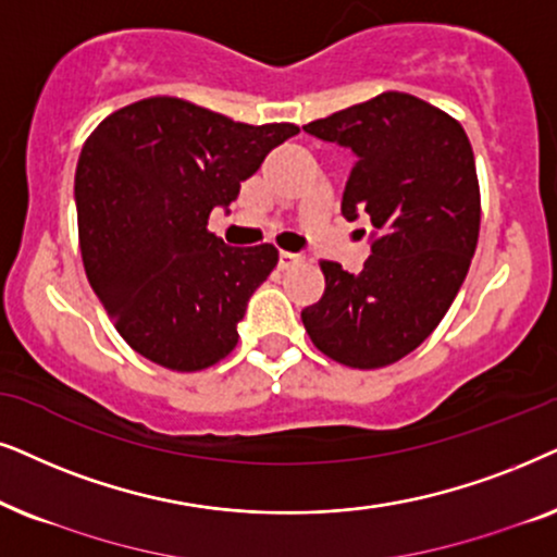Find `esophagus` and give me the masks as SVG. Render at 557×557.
Masks as SVG:
<instances>
[{
  "instance_id": "1",
  "label": "esophagus",
  "mask_w": 557,
  "mask_h": 557,
  "mask_svg": "<svg viewBox=\"0 0 557 557\" xmlns=\"http://www.w3.org/2000/svg\"><path fill=\"white\" fill-rule=\"evenodd\" d=\"M302 257L295 255V251H280V270H290V267L300 264Z\"/></svg>"
}]
</instances>
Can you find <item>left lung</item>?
<instances>
[{"instance_id":"8db88e82","label":"left lung","mask_w":557,"mask_h":557,"mask_svg":"<svg viewBox=\"0 0 557 557\" xmlns=\"http://www.w3.org/2000/svg\"><path fill=\"white\" fill-rule=\"evenodd\" d=\"M356 154L341 213H367L372 255L359 274L323 259V298L302 310L310 341L351 369H380L414 351L461 290L481 224L469 137L454 116L384 91L302 127Z\"/></svg>"}]
</instances>
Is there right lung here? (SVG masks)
I'll list each match as a JSON object with an SVG mask.
<instances>
[{
	"mask_svg": "<svg viewBox=\"0 0 557 557\" xmlns=\"http://www.w3.org/2000/svg\"><path fill=\"white\" fill-rule=\"evenodd\" d=\"M298 132L150 96L88 135L76 168L81 257L119 336L145 359L201 372L234 351L236 325L277 267V249L226 247L206 226Z\"/></svg>",
	"mask_w": 557,
	"mask_h": 557,
	"instance_id": "obj_1",
	"label": "right lung"
}]
</instances>
